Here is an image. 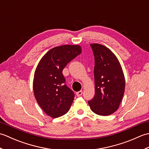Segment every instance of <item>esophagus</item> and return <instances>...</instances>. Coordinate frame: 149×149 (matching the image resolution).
<instances>
[{"mask_svg":"<svg viewBox=\"0 0 149 149\" xmlns=\"http://www.w3.org/2000/svg\"><path fill=\"white\" fill-rule=\"evenodd\" d=\"M82 94H83V91L81 90V91H79L77 92H76V95L77 97H80L82 95Z\"/></svg>","mask_w":149,"mask_h":149,"instance_id":"34e87169","label":"esophagus"}]
</instances>
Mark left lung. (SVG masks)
Instances as JSON below:
<instances>
[{
    "label": "left lung",
    "mask_w": 149,
    "mask_h": 149,
    "mask_svg": "<svg viewBox=\"0 0 149 149\" xmlns=\"http://www.w3.org/2000/svg\"><path fill=\"white\" fill-rule=\"evenodd\" d=\"M95 57V93L88 104L97 115L107 116L118 109L124 94L125 77L116 56L106 47L90 44Z\"/></svg>",
    "instance_id": "obj_1"
}]
</instances>
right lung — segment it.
<instances>
[{
  "instance_id": "right-lung-1",
  "label": "right lung",
  "mask_w": 149,
  "mask_h": 149,
  "mask_svg": "<svg viewBox=\"0 0 149 149\" xmlns=\"http://www.w3.org/2000/svg\"><path fill=\"white\" fill-rule=\"evenodd\" d=\"M81 53L80 45H65L49 50L41 59L34 72L33 91L38 104L52 118L64 115L74 99L66 86L63 70Z\"/></svg>"
}]
</instances>
